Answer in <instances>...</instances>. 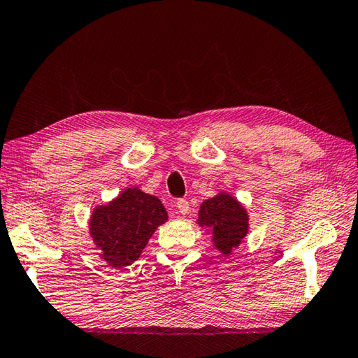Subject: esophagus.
<instances>
[{
  "label": "esophagus",
  "mask_w": 358,
  "mask_h": 358,
  "mask_svg": "<svg viewBox=\"0 0 358 358\" xmlns=\"http://www.w3.org/2000/svg\"><path fill=\"white\" fill-rule=\"evenodd\" d=\"M176 207L180 215H187L190 212V206H188V201L187 199H178L176 202Z\"/></svg>",
  "instance_id": "esophagus-1"
}]
</instances>
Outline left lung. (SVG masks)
I'll return each mask as SVG.
<instances>
[{"mask_svg":"<svg viewBox=\"0 0 358 358\" xmlns=\"http://www.w3.org/2000/svg\"><path fill=\"white\" fill-rule=\"evenodd\" d=\"M196 224L210 235L213 248L229 257L246 240L249 213L243 202L229 192L221 190L202 202Z\"/></svg>","mask_w":358,"mask_h":358,"instance_id":"left-lung-1","label":"left lung"}]
</instances>
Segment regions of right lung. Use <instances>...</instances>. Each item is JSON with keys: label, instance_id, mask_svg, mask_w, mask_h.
<instances>
[{"label": "right lung", "instance_id": "obj_1", "mask_svg": "<svg viewBox=\"0 0 358 358\" xmlns=\"http://www.w3.org/2000/svg\"><path fill=\"white\" fill-rule=\"evenodd\" d=\"M166 221V208L157 196L138 187H126L112 201L93 208L89 235L99 259L123 269L138 260L154 232Z\"/></svg>", "mask_w": 358, "mask_h": 358}]
</instances>
